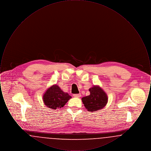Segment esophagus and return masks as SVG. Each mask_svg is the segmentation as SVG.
Wrapping results in <instances>:
<instances>
[{"mask_svg": "<svg viewBox=\"0 0 151 151\" xmlns=\"http://www.w3.org/2000/svg\"><path fill=\"white\" fill-rule=\"evenodd\" d=\"M73 96V97H75L79 98V97H81V94H74Z\"/></svg>", "mask_w": 151, "mask_h": 151, "instance_id": "34e87169", "label": "esophagus"}]
</instances>
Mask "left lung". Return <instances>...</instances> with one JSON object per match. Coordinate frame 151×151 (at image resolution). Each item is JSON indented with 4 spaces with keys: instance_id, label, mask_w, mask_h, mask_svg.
<instances>
[{
    "instance_id": "left-lung-1",
    "label": "left lung",
    "mask_w": 151,
    "mask_h": 151,
    "mask_svg": "<svg viewBox=\"0 0 151 151\" xmlns=\"http://www.w3.org/2000/svg\"><path fill=\"white\" fill-rule=\"evenodd\" d=\"M89 91L90 95L81 99L88 111H96L105 106L108 102V96L100 86H93Z\"/></svg>"
}]
</instances>
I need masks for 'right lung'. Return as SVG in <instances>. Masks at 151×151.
<instances>
[{"instance_id": "right-lung-1", "label": "right lung", "mask_w": 151, "mask_h": 151, "mask_svg": "<svg viewBox=\"0 0 151 151\" xmlns=\"http://www.w3.org/2000/svg\"><path fill=\"white\" fill-rule=\"evenodd\" d=\"M71 98V96L62 91L57 85H54L43 94V100L47 108L56 110L63 108Z\"/></svg>"}]
</instances>
